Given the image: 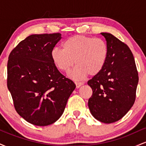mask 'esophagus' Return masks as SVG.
Returning a JSON list of instances; mask_svg holds the SVG:
<instances>
[{
	"instance_id": "1",
	"label": "esophagus",
	"mask_w": 146,
	"mask_h": 146,
	"mask_svg": "<svg viewBox=\"0 0 146 146\" xmlns=\"http://www.w3.org/2000/svg\"><path fill=\"white\" fill-rule=\"evenodd\" d=\"M75 85H76L77 88H80L82 85H83V82H75Z\"/></svg>"
}]
</instances>
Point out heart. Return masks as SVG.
<instances>
[{"instance_id":"1","label":"heart","mask_w":146,"mask_h":146,"mask_svg":"<svg viewBox=\"0 0 146 146\" xmlns=\"http://www.w3.org/2000/svg\"><path fill=\"white\" fill-rule=\"evenodd\" d=\"M62 46V49L54 48L52 50V61L62 72H68L76 64L69 73V76L75 80H82L88 75H98L108 59V46L100 38L78 35L64 41Z\"/></svg>"}]
</instances>
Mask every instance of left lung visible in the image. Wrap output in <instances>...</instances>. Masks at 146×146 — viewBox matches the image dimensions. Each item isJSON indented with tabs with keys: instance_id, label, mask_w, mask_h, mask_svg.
<instances>
[{
	"instance_id": "left-lung-1",
	"label": "left lung",
	"mask_w": 146,
	"mask_h": 146,
	"mask_svg": "<svg viewBox=\"0 0 146 146\" xmlns=\"http://www.w3.org/2000/svg\"><path fill=\"white\" fill-rule=\"evenodd\" d=\"M101 34L106 40L108 59L102 71L88 81L93 90L88 105L96 119L111 123L121 119L133 106L139 76L128 46L110 33Z\"/></svg>"
}]
</instances>
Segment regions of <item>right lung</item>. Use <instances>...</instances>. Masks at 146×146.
Here are the masks:
<instances>
[{"instance_id": "1", "label": "right lung", "mask_w": 146, "mask_h": 146, "mask_svg": "<svg viewBox=\"0 0 146 146\" xmlns=\"http://www.w3.org/2000/svg\"><path fill=\"white\" fill-rule=\"evenodd\" d=\"M61 38L60 33L31 35L9 56L7 88L16 112L31 124L56 122L75 88L51 59L52 50Z\"/></svg>"}]
</instances>
